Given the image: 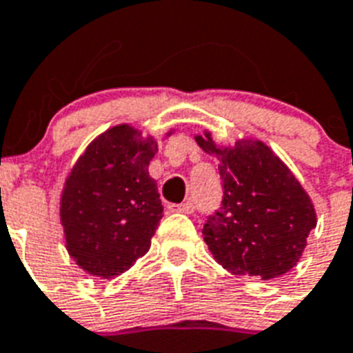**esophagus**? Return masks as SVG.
<instances>
[{"instance_id":"34e87169","label":"esophagus","mask_w":353,"mask_h":353,"mask_svg":"<svg viewBox=\"0 0 353 353\" xmlns=\"http://www.w3.org/2000/svg\"><path fill=\"white\" fill-rule=\"evenodd\" d=\"M169 210H171V211H180V213H194V204L190 200V202H184V204L169 205Z\"/></svg>"}]
</instances>
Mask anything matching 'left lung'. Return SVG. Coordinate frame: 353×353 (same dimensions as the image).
<instances>
[{
    "label": "left lung",
    "mask_w": 353,
    "mask_h": 353,
    "mask_svg": "<svg viewBox=\"0 0 353 353\" xmlns=\"http://www.w3.org/2000/svg\"><path fill=\"white\" fill-rule=\"evenodd\" d=\"M196 142L221 160V205L202 228L215 261L233 275L261 281L290 272L315 228L308 194L262 142L219 149L210 134Z\"/></svg>",
    "instance_id": "8db88e82"
}]
</instances>
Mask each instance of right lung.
Segmentation results:
<instances>
[{
    "instance_id": "right-lung-1",
    "label": "right lung",
    "mask_w": 353,
    "mask_h": 353,
    "mask_svg": "<svg viewBox=\"0 0 353 353\" xmlns=\"http://www.w3.org/2000/svg\"><path fill=\"white\" fill-rule=\"evenodd\" d=\"M153 138L117 125L85 149L61 196L70 256L97 277L120 275L148 253L163 216L159 188L148 173Z\"/></svg>"
}]
</instances>
